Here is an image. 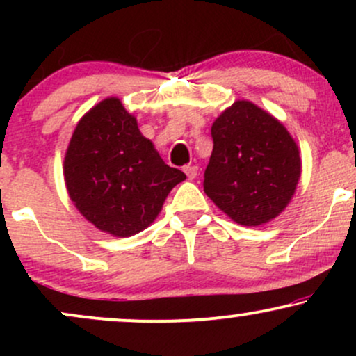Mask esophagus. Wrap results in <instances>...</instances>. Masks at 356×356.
Segmentation results:
<instances>
[{
  "mask_svg": "<svg viewBox=\"0 0 356 356\" xmlns=\"http://www.w3.org/2000/svg\"><path fill=\"white\" fill-rule=\"evenodd\" d=\"M197 165H186L184 167V172H186V175L189 179H195L197 177Z\"/></svg>",
  "mask_w": 356,
  "mask_h": 356,
  "instance_id": "1",
  "label": "esophagus"
}]
</instances>
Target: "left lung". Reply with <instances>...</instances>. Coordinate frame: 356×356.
<instances>
[{
	"label": "left lung",
	"instance_id": "8db88e82",
	"mask_svg": "<svg viewBox=\"0 0 356 356\" xmlns=\"http://www.w3.org/2000/svg\"><path fill=\"white\" fill-rule=\"evenodd\" d=\"M204 192L243 226L276 218L295 194L301 159L288 130L275 117L238 100L216 118Z\"/></svg>",
	"mask_w": 356,
	"mask_h": 356
}]
</instances>
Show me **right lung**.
<instances>
[{
    "label": "right lung",
    "instance_id": "1",
    "mask_svg": "<svg viewBox=\"0 0 356 356\" xmlns=\"http://www.w3.org/2000/svg\"><path fill=\"white\" fill-rule=\"evenodd\" d=\"M186 174L169 167L118 99L93 107L76 125L65 182L76 209L100 231L127 238L145 229Z\"/></svg>",
    "mask_w": 356,
    "mask_h": 356
}]
</instances>
